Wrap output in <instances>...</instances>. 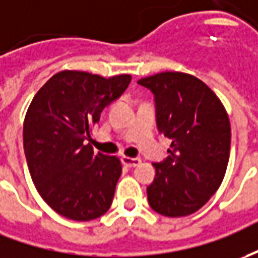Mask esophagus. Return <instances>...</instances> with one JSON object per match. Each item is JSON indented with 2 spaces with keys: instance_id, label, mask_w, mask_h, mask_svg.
I'll return each instance as SVG.
<instances>
[{
  "instance_id": "1",
  "label": "esophagus",
  "mask_w": 258,
  "mask_h": 258,
  "mask_svg": "<svg viewBox=\"0 0 258 258\" xmlns=\"http://www.w3.org/2000/svg\"><path fill=\"white\" fill-rule=\"evenodd\" d=\"M121 162L125 166L134 168V166L140 165V164H141V159H140V158H130V157H121Z\"/></svg>"
}]
</instances>
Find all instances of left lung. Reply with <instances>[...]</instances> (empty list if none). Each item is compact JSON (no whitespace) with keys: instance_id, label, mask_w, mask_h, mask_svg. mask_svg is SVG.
I'll use <instances>...</instances> for the list:
<instances>
[{"instance_id":"obj_1","label":"left lung","mask_w":258,"mask_h":258,"mask_svg":"<svg viewBox=\"0 0 258 258\" xmlns=\"http://www.w3.org/2000/svg\"><path fill=\"white\" fill-rule=\"evenodd\" d=\"M154 94L157 127L172 143L155 162L147 188L159 215L188 216L199 210L225 178L230 154V121L222 101L192 75L164 72L138 80Z\"/></svg>"}]
</instances>
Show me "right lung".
Instances as JSON below:
<instances>
[{
    "mask_svg": "<svg viewBox=\"0 0 258 258\" xmlns=\"http://www.w3.org/2000/svg\"><path fill=\"white\" fill-rule=\"evenodd\" d=\"M130 82V75L63 70L35 94L24 121V151L35 186L56 213L87 222L110 209L121 162L85 141Z\"/></svg>",
    "mask_w": 258,
    "mask_h": 258,
    "instance_id": "right-lung-1",
    "label": "right lung"
}]
</instances>
